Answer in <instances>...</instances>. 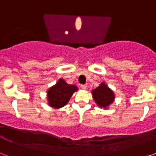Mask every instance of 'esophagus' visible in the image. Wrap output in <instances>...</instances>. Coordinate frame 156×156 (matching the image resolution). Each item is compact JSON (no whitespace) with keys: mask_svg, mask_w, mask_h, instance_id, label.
<instances>
[{"mask_svg":"<svg viewBox=\"0 0 156 156\" xmlns=\"http://www.w3.org/2000/svg\"><path fill=\"white\" fill-rule=\"evenodd\" d=\"M80 87L82 88L83 90H86L87 87L86 84H84V85H80Z\"/></svg>","mask_w":156,"mask_h":156,"instance_id":"1","label":"esophagus"}]
</instances>
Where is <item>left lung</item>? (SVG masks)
I'll return each instance as SVG.
<instances>
[{"label":"left lung","instance_id":"left-lung-1","mask_svg":"<svg viewBox=\"0 0 156 156\" xmlns=\"http://www.w3.org/2000/svg\"><path fill=\"white\" fill-rule=\"evenodd\" d=\"M92 96L95 103L100 108H107L114 101V92L103 82L98 87L92 90Z\"/></svg>","mask_w":156,"mask_h":156}]
</instances>
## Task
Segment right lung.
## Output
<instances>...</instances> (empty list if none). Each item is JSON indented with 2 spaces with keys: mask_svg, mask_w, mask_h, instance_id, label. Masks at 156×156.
Returning a JSON list of instances; mask_svg holds the SVG:
<instances>
[{
  "mask_svg": "<svg viewBox=\"0 0 156 156\" xmlns=\"http://www.w3.org/2000/svg\"><path fill=\"white\" fill-rule=\"evenodd\" d=\"M78 90L75 85L68 84L64 80L59 79L56 84L48 90V105L54 108H60L69 102L74 92Z\"/></svg>",
  "mask_w": 156,
  "mask_h": 156,
  "instance_id": "1",
  "label": "right lung"
}]
</instances>
